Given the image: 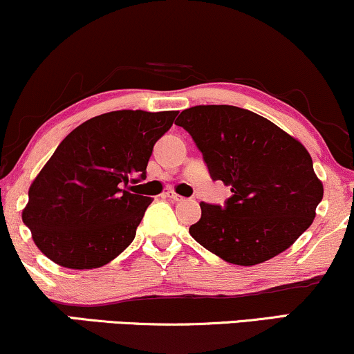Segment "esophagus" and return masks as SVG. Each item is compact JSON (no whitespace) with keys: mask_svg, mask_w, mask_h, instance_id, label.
<instances>
[{"mask_svg":"<svg viewBox=\"0 0 354 354\" xmlns=\"http://www.w3.org/2000/svg\"><path fill=\"white\" fill-rule=\"evenodd\" d=\"M163 196H165V198L171 199V201H174V203H181V201H185V198H183V196H180V194L174 193V191H166V193H165Z\"/></svg>","mask_w":354,"mask_h":354,"instance_id":"34e87169","label":"esophagus"}]
</instances>
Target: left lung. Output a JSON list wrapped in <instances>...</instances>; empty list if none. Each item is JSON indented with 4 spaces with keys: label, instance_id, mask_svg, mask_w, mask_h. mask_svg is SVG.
<instances>
[{
    "label": "left lung",
    "instance_id": "obj_1",
    "mask_svg": "<svg viewBox=\"0 0 354 354\" xmlns=\"http://www.w3.org/2000/svg\"><path fill=\"white\" fill-rule=\"evenodd\" d=\"M211 178L231 186L224 206L201 203L189 234L204 249L236 266L275 257L310 227L323 198L310 153L261 115L232 105L183 110Z\"/></svg>",
    "mask_w": 354,
    "mask_h": 354
}]
</instances>
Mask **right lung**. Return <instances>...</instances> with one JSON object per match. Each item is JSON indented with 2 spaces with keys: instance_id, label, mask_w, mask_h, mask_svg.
<instances>
[{
  "instance_id": "obj_1",
  "label": "right lung",
  "mask_w": 354,
  "mask_h": 354,
  "mask_svg": "<svg viewBox=\"0 0 354 354\" xmlns=\"http://www.w3.org/2000/svg\"><path fill=\"white\" fill-rule=\"evenodd\" d=\"M178 112L117 110L84 122L55 148L29 188L23 223L67 269H97L135 239L153 201L129 183L147 178L153 147Z\"/></svg>"
}]
</instances>
